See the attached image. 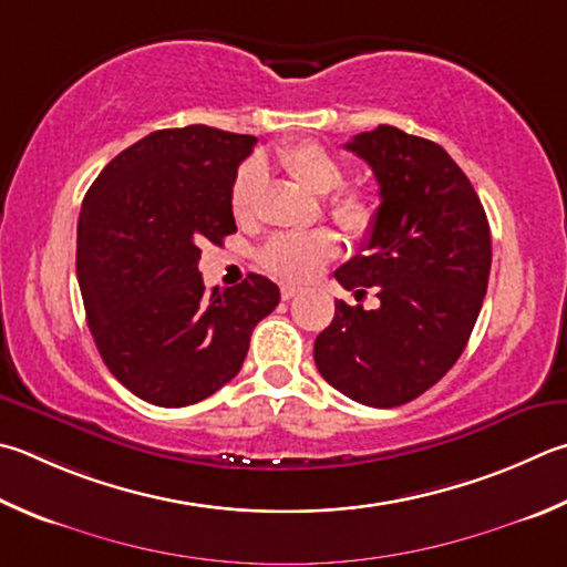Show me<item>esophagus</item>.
I'll use <instances>...</instances> for the list:
<instances>
[{"label":"esophagus","instance_id":"obj_1","mask_svg":"<svg viewBox=\"0 0 567 567\" xmlns=\"http://www.w3.org/2000/svg\"><path fill=\"white\" fill-rule=\"evenodd\" d=\"M300 292V287H295V285H282L280 287V295H282V300H292V297Z\"/></svg>","mask_w":567,"mask_h":567}]
</instances>
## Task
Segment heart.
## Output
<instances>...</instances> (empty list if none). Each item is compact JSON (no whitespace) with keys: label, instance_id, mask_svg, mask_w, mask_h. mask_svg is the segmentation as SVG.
Listing matches in <instances>:
<instances>
[{"label":"heart","instance_id":"heart-1","mask_svg":"<svg viewBox=\"0 0 567 567\" xmlns=\"http://www.w3.org/2000/svg\"><path fill=\"white\" fill-rule=\"evenodd\" d=\"M277 163L290 176L317 195H327L344 183L347 173L342 161L332 156L319 143H295L277 153ZM262 183V168L257 161H245L235 173L230 188V208L238 220L252 215L257 190ZM329 218L352 238H367L374 228V203L362 190H344L329 200ZM337 255V238L327 230L312 233H280L265 245L260 262L267 272L282 277L287 282H305Z\"/></svg>","mask_w":567,"mask_h":567}]
</instances>
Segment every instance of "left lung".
Listing matches in <instances>:
<instances>
[{
    "label": "left lung",
    "instance_id": "8db88e82",
    "mask_svg": "<svg viewBox=\"0 0 567 567\" xmlns=\"http://www.w3.org/2000/svg\"><path fill=\"white\" fill-rule=\"evenodd\" d=\"M344 148L374 171L382 203L364 255L334 277L357 297L372 287L379 305L337 300L315 364L344 396L391 409L434 386L466 347L488 287L491 228L466 173L439 143L377 126Z\"/></svg>",
    "mask_w": 567,
    "mask_h": 567
}]
</instances>
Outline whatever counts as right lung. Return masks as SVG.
I'll return each instance as SVG.
<instances>
[{
    "label": "right lung",
    "mask_w": 567,
    "mask_h": 567,
    "mask_svg": "<svg viewBox=\"0 0 567 567\" xmlns=\"http://www.w3.org/2000/svg\"><path fill=\"white\" fill-rule=\"evenodd\" d=\"M255 136L153 131L121 151L79 215L76 275L86 322L118 382L156 406H188L240 372L250 334L280 302L262 275L205 292V243L233 235L230 188Z\"/></svg>",
    "instance_id": "1"
}]
</instances>
